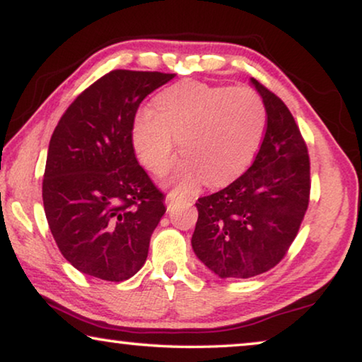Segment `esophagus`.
Wrapping results in <instances>:
<instances>
[{
    "instance_id": "obj_1",
    "label": "esophagus",
    "mask_w": 362,
    "mask_h": 362,
    "mask_svg": "<svg viewBox=\"0 0 362 362\" xmlns=\"http://www.w3.org/2000/svg\"><path fill=\"white\" fill-rule=\"evenodd\" d=\"M175 199H177V193H175V192L167 193V197H165V204H167V208H170L172 204H174Z\"/></svg>"
}]
</instances>
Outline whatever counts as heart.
<instances>
[{
    "mask_svg": "<svg viewBox=\"0 0 362 362\" xmlns=\"http://www.w3.org/2000/svg\"><path fill=\"white\" fill-rule=\"evenodd\" d=\"M156 113L141 110L133 122L139 163L164 175L180 151L185 160L172 175L177 193H190L203 179L223 185L252 164L267 132V107L252 88L185 81L154 99Z\"/></svg>",
    "mask_w": 362,
    "mask_h": 362,
    "instance_id": "heart-1",
    "label": "heart"
}]
</instances>
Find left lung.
I'll use <instances>...</instances> for the list:
<instances>
[{"label": "left lung", "mask_w": 362, "mask_h": 362, "mask_svg": "<svg viewBox=\"0 0 362 362\" xmlns=\"http://www.w3.org/2000/svg\"><path fill=\"white\" fill-rule=\"evenodd\" d=\"M267 107V132L252 165L230 185L198 198L197 257L219 278H252L276 267L309 206L310 160L288 107L250 79Z\"/></svg>", "instance_id": "1"}]
</instances>
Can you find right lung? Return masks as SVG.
<instances>
[{
  "label": "right lung",
  "mask_w": 362,
  "mask_h": 362,
  "mask_svg": "<svg viewBox=\"0 0 362 362\" xmlns=\"http://www.w3.org/2000/svg\"><path fill=\"white\" fill-rule=\"evenodd\" d=\"M175 74L113 69L83 90L48 144L42 198L62 255L89 276L120 283L144 265L164 193L138 164V107Z\"/></svg>",
  "instance_id": "obj_1"
}]
</instances>
